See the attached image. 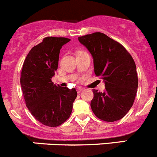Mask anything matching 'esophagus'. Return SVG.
Listing matches in <instances>:
<instances>
[{
    "mask_svg": "<svg viewBox=\"0 0 157 157\" xmlns=\"http://www.w3.org/2000/svg\"><path fill=\"white\" fill-rule=\"evenodd\" d=\"M83 90V89L82 88V87H78V88L77 89V93H78V94H80V92H81L82 90Z\"/></svg>",
    "mask_w": 157,
    "mask_h": 157,
    "instance_id": "1",
    "label": "esophagus"
}]
</instances>
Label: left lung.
<instances>
[{"mask_svg": "<svg viewBox=\"0 0 157 157\" xmlns=\"http://www.w3.org/2000/svg\"><path fill=\"white\" fill-rule=\"evenodd\" d=\"M78 40L92 55L95 75L105 81V91L93 90L94 114L109 122L121 119L132 106L138 88L134 59L122 45L101 32L80 36Z\"/></svg>", "mask_w": 157, "mask_h": 157, "instance_id": "8db88e82", "label": "left lung"}]
</instances>
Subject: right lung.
<instances>
[{
  "instance_id": "right-lung-1",
  "label": "right lung",
  "mask_w": 157,
  "mask_h": 157,
  "mask_svg": "<svg viewBox=\"0 0 157 157\" xmlns=\"http://www.w3.org/2000/svg\"><path fill=\"white\" fill-rule=\"evenodd\" d=\"M70 41L45 37L29 51L21 70L20 82L26 106L36 120L49 127L59 126L70 118L77 96L75 88L59 87L52 82L59 51Z\"/></svg>"
}]
</instances>
